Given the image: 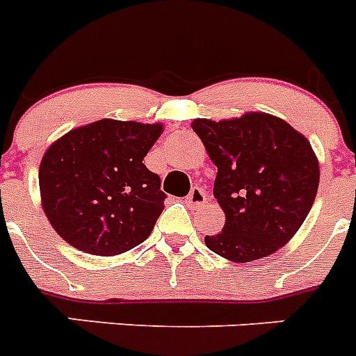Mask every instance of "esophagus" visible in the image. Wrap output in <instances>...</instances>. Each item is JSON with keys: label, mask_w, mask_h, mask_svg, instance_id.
Masks as SVG:
<instances>
[{"label": "esophagus", "mask_w": 356, "mask_h": 356, "mask_svg": "<svg viewBox=\"0 0 356 356\" xmlns=\"http://www.w3.org/2000/svg\"><path fill=\"white\" fill-rule=\"evenodd\" d=\"M206 200H208V193H206L202 188L193 186V188H191L190 193H188V197H186V200H184V202H186L190 208H199V206H202Z\"/></svg>", "instance_id": "obj_1"}]
</instances>
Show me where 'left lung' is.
Here are the masks:
<instances>
[{"label": "left lung", "mask_w": 356, "mask_h": 356, "mask_svg": "<svg viewBox=\"0 0 356 356\" xmlns=\"http://www.w3.org/2000/svg\"><path fill=\"white\" fill-rule=\"evenodd\" d=\"M218 168L215 199L225 213L209 251L231 261L265 258L285 245L310 213L319 188L312 145L285 120L265 113L191 123Z\"/></svg>", "instance_id": "8db88e82"}]
</instances>
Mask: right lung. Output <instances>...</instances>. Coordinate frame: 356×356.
<instances>
[{"label": "right lung", "mask_w": 356, "mask_h": 356, "mask_svg": "<svg viewBox=\"0 0 356 356\" xmlns=\"http://www.w3.org/2000/svg\"><path fill=\"white\" fill-rule=\"evenodd\" d=\"M159 123L100 120L46 150L39 168L42 208L54 229L79 251L114 256L152 233L166 195L143 165Z\"/></svg>", "instance_id": "1"}]
</instances>
